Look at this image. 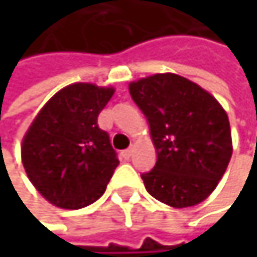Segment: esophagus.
<instances>
[{"mask_svg": "<svg viewBox=\"0 0 257 257\" xmlns=\"http://www.w3.org/2000/svg\"><path fill=\"white\" fill-rule=\"evenodd\" d=\"M131 156H132V149H126V150L122 152V158L123 159H129Z\"/></svg>", "mask_w": 257, "mask_h": 257, "instance_id": "obj_1", "label": "esophagus"}]
</instances>
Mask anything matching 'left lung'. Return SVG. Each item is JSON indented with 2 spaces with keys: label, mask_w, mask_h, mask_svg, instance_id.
Masks as SVG:
<instances>
[{
  "label": "left lung",
  "mask_w": 257,
  "mask_h": 257,
  "mask_svg": "<svg viewBox=\"0 0 257 257\" xmlns=\"http://www.w3.org/2000/svg\"><path fill=\"white\" fill-rule=\"evenodd\" d=\"M158 153L141 174L147 192L174 208L202 202L223 177L232 156L229 119L217 99L196 83L165 73L129 83Z\"/></svg>",
  "instance_id": "left-lung-1"
}]
</instances>
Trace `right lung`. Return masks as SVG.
<instances>
[{"mask_svg":"<svg viewBox=\"0 0 257 257\" xmlns=\"http://www.w3.org/2000/svg\"><path fill=\"white\" fill-rule=\"evenodd\" d=\"M113 87L74 83L40 110L22 141V164L34 187L53 205L78 210L95 202L119 165L98 116Z\"/></svg>","mask_w":257,"mask_h":257,"instance_id":"right-lung-1","label":"right lung"}]
</instances>
